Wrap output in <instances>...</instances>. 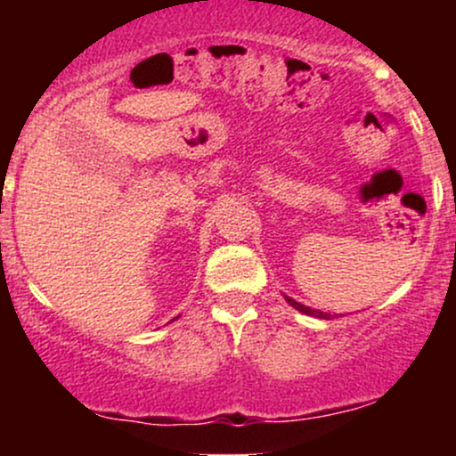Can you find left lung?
<instances>
[{"instance_id":"obj_1","label":"left lung","mask_w":456,"mask_h":456,"mask_svg":"<svg viewBox=\"0 0 456 456\" xmlns=\"http://www.w3.org/2000/svg\"><path fill=\"white\" fill-rule=\"evenodd\" d=\"M285 300L289 302L291 306L296 308V311H300V313H305V315H311V317H319V319H330V313H323V311H315V308H311V306H305V305H300V302H296L294 297H289V296H285Z\"/></svg>"}]
</instances>
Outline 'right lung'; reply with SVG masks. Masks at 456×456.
<instances>
[{
  "mask_svg": "<svg viewBox=\"0 0 456 456\" xmlns=\"http://www.w3.org/2000/svg\"><path fill=\"white\" fill-rule=\"evenodd\" d=\"M177 317H180V315H177ZM177 317H175V319H177Z\"/></svg>",
  "mask_w": 456,
  "mask_h": 456,
  "instance_id": "1",
  "label": "right lung"
}]
</instances>
